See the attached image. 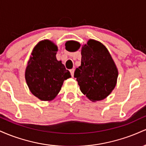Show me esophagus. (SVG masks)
Here are the masks:
<instances>
[{
    "label": "esophagus",
    "mask_w": 146,
    "mask_h": 146,
    "mask_svg": "<svg viewBox=\"0 0 146 146\" xmlns=\"http://www.w3.org/2000/svg\"><path fill=\"white\" fill-rule=\"evenodd\" d=\"M74 71H75V70L73 69V68H72V69L70 70V73H71L72 77H73V75H74Z\"/></svg>",
    "instance_id": "esophagus-1"
}]
</instances>
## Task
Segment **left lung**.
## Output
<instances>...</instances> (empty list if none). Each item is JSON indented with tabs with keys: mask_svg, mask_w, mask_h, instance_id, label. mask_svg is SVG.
<instances>
[{
	"mask_svg": "<svg viewBox=\"0 0 146 146\" xmlns=\"http://www.w3.org/2000/svg\"><path fill=\"white\" fill-rule=\"evenodd\" d=\"M74 43L76 51L80 47L76 42H66V49ZM81 65L76 68V78L80 90L92 102L104 100L117 84L118 69L107 48L93 39L88 40L81 50Z\"/></svg>",
	"mask_w": 146,
	"mask_h": 146,
	"instance_id": "obj_1",
	"label": "left lung"
}]
</instances>
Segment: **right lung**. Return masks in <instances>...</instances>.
Masks as SVG:
<instances>
[{"mask_svg":"<svg viewBox=\"0 0 146 146\" xmlns=\"http://www.w3.org/2000/svg\"><path fill=\"white\" fill-rule=\"evenodd\" d=\"M58 46L48 40L33 48L25 69V80L32 94L42 101H51L58 95L64 81L71 78L62 61L56 58Z\"/></svg>","mask_w":146,"mask_h":146,"instance_id":"1","label":"right lung"}]
</instances>
